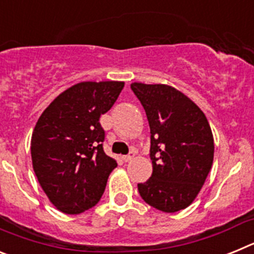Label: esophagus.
<instances>
[{
  "instance_id": "34e87169",
  "label": "esophagus",
  "mask_w": 254,
  "mask_h": 254,
  "mask_svg": "<svg viewBox=\"0 0 254 254\" xmlns=\"http://www.w3.org/2000/svg\"><path fill=\"white\" fill-rule=\"evenodd\" d=\"M133 158H134L133 152H129L128 155H126V156H122V160L125 161V163H128V161H131Z\"/></svg>"
}]
</instances>
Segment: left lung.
<instances>
[{
  "label": "left lung",
  "mask_w": 254,
  "mask_h": 254,
  "mask_svg": "<svg viewBox=\"0 0 254 254\" xmlns=\"http://www.w3.org/2000/svg\"><path fill=\"white\" fill-rule=\"evenodd\" d=\"M131 89L146 112L151 133L152 174L137 185L140 196L163 212L183 210L199 193L214 161L207 118L187 95L169 85L133 82Z\"/></svg>",
  "instance_id": "8db88e82"
}]
</instances>
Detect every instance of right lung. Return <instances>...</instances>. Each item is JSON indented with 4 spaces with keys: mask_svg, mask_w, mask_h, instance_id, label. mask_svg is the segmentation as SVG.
Segmentation results:
<instances>
[{
    "mask_svg": "<svg viewBox=\"0 0 254 254\" xmlns=\"http://www.w3.org/2000/svg\"><path fill=\"white\" fill-rule=\"evenodd\" d=\"M123 81H84L44 109L30 143L33 169L56 208L77 215L99 202L117 161L103 150L99 123L122 91Z\"/></svg>",
    "mask_w": 254,
    "mask_h": 254,
    "instance_id": "1",
    "label": "right lung"
}]
</instances>
